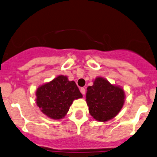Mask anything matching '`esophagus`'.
I'll return each instance as SVG.
<instances>
[{"label": "esophagus", "instance_id": "1", "mask_svg": "<svg viewBox=\"0 0 157 157\" xmlns=\"http://www.w3.org/2000/svg\"><path fill=\"white\" fill-rule=\"evenodd\" d=\"M80 91H81V93L82 94L85 95V92H86V90H85V88H81V89H80Z\"/></svg>", "mask_w": 157, "mask_h": 157}]
</instances>
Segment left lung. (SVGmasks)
Masks as SVG:
<instances>
[{"mask_svg": "<svg viewBox=\"0 0 157 157\" xmlns=\"http://www.w3.org/2000/svg\"><path fill=\"white\" fill-rule=\"evenodd\" d=\"M124 90L107 80L97 78L87 88L86 101L90 114L96 120L106 122L115 117L124 104Z\"/></svg>", "mask_w": 157, "mask_h": 157, "instance_id": "left-lung-1", "label": "left lung"}]
</instances>
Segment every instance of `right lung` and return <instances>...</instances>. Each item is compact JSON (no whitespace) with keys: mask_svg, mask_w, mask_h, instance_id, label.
I'll return each mask as SVG.
<instances>
[{"mask_svg":"<svg viewBox=\"0 0 157 157\" xmlns=\"http://www.w3.org/2000/svg\"><path fill=\"white\" fill-rule=\"evenodd\" d=\"M36 102L41 112L48 117L59 119L66 116L72 101L82 98V94L73 81L59 75L39 87L36 91Z\"/></svg>","mask_w":157,"mask_h":157,"instance_id":"obj_1","label":"right lung"}]
</instances>
